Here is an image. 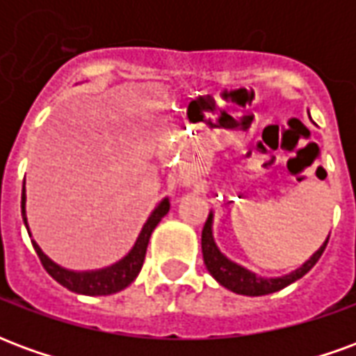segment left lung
Returning a JSON list of instances; mask_svg holds the SVG:
<instances>
[{"mask_svg":"<svg viewBox=\"0 0 356 356\" xmlns=\"http://www.w3.org/2000/svg\"><path fill=\"white\" fill-rule=\"evenodd\" d=\"M326 244H328V238L324 240V244L301 267L291 270L288 275L261 276L246 268L244 265L229 259L221 252V248L217 246L216 236H213V211H209L208 221H206L204 231H202V255H204V265L209 270V275L213 276L221 286H225L227 290L240 293V296H250V298L275 293V291L282 290L286 286H290L291 282L299 280L301 276H305L321 259Z\"/></svg>","mask_w":356,"mask_h":356,"instance_id":"8db88e82","label":"left lung"}]
</instances>
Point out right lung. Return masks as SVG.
<instances>
[{"mask_svg": "<svg viewBox=\"0 0 356 356\" xmlns=\"http://www.w3.org/2000/svg\"><path fill=\"white\" fill-rule=\"evenodd\" d=\"M22 221L26 225V231L32 238V232L28 227L26 217V191L22 186ZM170 211V200L162 198L158 202V206L152 209V213L148 216V219L143 225L139 236L135 240L133 248L127 254L120 259V261L112 263L108 267L102 268H91V270H74V268H66L63 265H58L51 259L49 255L43 254V250L38 246V242L32 238V246H34L35 254L40 257L43 268L49 273L60 286H65L66 290L74 291V293H81V296H110L127 288L129 284L137 278L140 273L145 255H147V246L150 234L156 229V225L162 221V217Z\"/></svg>", "mask_w": 356, "mask_h": 356, "instance_id": "add662e5", "label": "right lung"}]
</instances>
